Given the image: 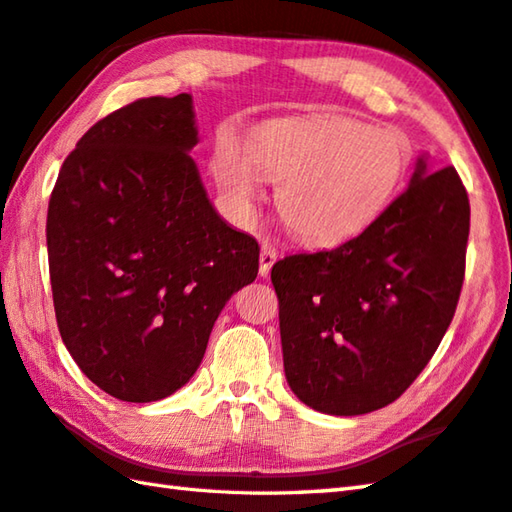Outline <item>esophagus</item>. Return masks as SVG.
I'll use <instances>...</instances> for the list:
<instances>
[{
    "mask_svg": "<svg viewBox=\"0 0 512 512\" xmlns=\"http://www.w3.org/2000/svg\"><path fill=\"white\" fill-rule=\"evenodd\" d=\"M277 262V250L270 246L268 242L262 244V255H259V275L268 277L270 275V268Z\"/></svg>",
    "mask_w": 512,
    "mask_h": 512,
    "instance_id": "esophagus-1",
    "label": "esophagus"
}]
</instances>
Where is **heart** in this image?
Returning a JSON list of instances; mask_svg holds the SVG:
<instances>
[{
	"label": "heart",
	"instance_id": "1",
	"mask_svg": "<svg viewBox=\"0 0 512 512\" xmlns=\"http://www.w3.org/2000/svg\"><path fill=\"white\" fill-rule=\"evenodd\" d=\"M413 149L391 127L345 116L275 118L259 125L248 149L233 140L217 149L213 173L239 209L281 184V220L303 242L339 244L361 233L405 180Z\"/></svg>",
	"mask_w": 512,
	"mask_h": 512
}]
</instances>
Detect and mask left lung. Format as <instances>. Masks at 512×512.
<instances>
[{
  "label": "left lung",
  "instance_id": "1",
  "mask_svg": "<svg viewBox=\"0 0 512 512\" xmlns=\"http://www.w3.org/2000/svg\"><path fill=\"white\" fill-rule=\"evenodd\" d=\"M469 224L458 171L422 154L361 235L273 266L284 372L303 405L363 416L418 378L458 306Z\"/></svg>",
  "mask_w": 512,
  "mask_h": 512
}]
</instances>
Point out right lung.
Here are the masks:
<instances>
[{"label": "right lung", "instance_id": "1", "mask_svg": "<svg viewBox=\"0 0 512 512\" xmlns=\"http://www.w3.org/2000/svg\"><path fill=\"white\" fill-rule=\"evenodd\" d=\"M193 96H151L90 127L48 206L54 312L74 363L125 402H154L200 367L259 244L215 211L189 156Z\"/></svg>", "mask_w": 512, "mask_h": 512}]
</instances>
